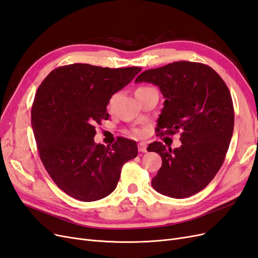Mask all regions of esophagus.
<instances>
[{"mask_svg": "<svg viewBox=\"0 0 258 258\" xmlns=\"http://www.w3.org/2000/svg\"><path fill=\"white\" fill-rule=\"evenodd\" d=\"M138 148H139V152H140L141 154H144V153L147 152V146H146L145 143H143V142H142V143L139 144Z\"/></svg>", "mask_w": 258, "mask_h": 258, "instance_id": "1", "label": "esophagus"}]
</instances>
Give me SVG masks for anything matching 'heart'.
I'll return each mask as SVG.
<instances>
[{"label": "heart", "instance_id": "heart-1", "mask_svg": "<svg viewBox=\"0 0 258 258\" xmlns=\"http://www.w3.org/2000/svg\"><path fill=\"white\" fill-rule=\"evenodd\" d=\"M147 88H150V87H140V88H138L137 91H143V90H147ZM136 133H137V135L141 136L142 135V131L141 130H136Z\"/></svg>", "mask_w": 258, "mask_h": 258}]
</instances>
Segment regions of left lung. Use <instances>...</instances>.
<instances>
[{"label":"left lung","instance_id":"obj_1","mask_svg":"<svg viewBox=\"0 0 258 258\" xmlns=\"http://www.w3.org/2000/svg\"><path fill=\"white\" fill-rule=\"evenodd\" d=\"M136 82L157 85L164 97L156 128L160 135L180 132L178 148L161 142L148 146L162 159L153 188L170 198H189L205 188L224 162L234 131L232 96L214 69L194 61L146 70Z\"/></svg>","mask_w":258,"mask_h":258}]
</instances>
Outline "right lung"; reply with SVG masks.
<instances>
[{
    "instance_id": "add662e5",
    "label": "right lung",
    "mask_w": 258,
    "mask_h": 258,
    "mask_svg": "<svg viewBox=\"0 0 258 258\" xmlns=\"http://www.w3.org/2000/svg\"><path fill=\"white\" fill-rule=\"evenodd\" d=\"M142 68L88 64L58 67L39 85L32 106V127L41 162L60 190L82 202L111 194L121 167L138 156L135 141L118 138L96 144L95 126L109 118L111 97Z\"/></svg>"
}]
</instances>
